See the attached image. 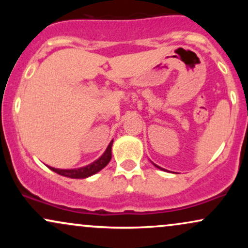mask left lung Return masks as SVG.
I'll list each match as a JSON object with an SVG mask.
<instances>
[{
	"instance_id": "8db88e82",
	"label": "left lung",
	"mask_w": 248,
	"mask_h": 248,
	"mask_svg": "<svg viewBox=\"0 0 248 248\" xmlns=\"http://www.w3.org/2000/svg\"><path fill=\"white\" fill-rule=\"evenodd\" d=\"M154 166H155L156 168H158V169H161V170H166V169H163V168H161V167H158V166H156V164H154Z\"/></svg>"
}]
</instances>
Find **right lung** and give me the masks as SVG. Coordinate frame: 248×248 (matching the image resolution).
Returning <instances> with one entry per match:
<instances>
[{
    "instance_id": "1",
    "label": "right lung",
    "mask_w": 248,
    "mask_h": 248,
    "mask_svg": "<svg viewBox=\"0 0 248 248\" xmlns=\"http://www.w3.org/2000/svg\"><path fill=\"white\" fill-rule=\"evenodd\" d=\"M112 146H113V140L109 142L107 149L105 150V153L102 154L98 160L92 162L91 164H88L86 167L78 168V169H56V168L49 167L52 171L58 173V175L65 176V177L70 178H86L90 176L94 175L98 171H100L101 169H104L105 167L109 163L110 158H112Z\"/></svg>"
}]
</instances>
